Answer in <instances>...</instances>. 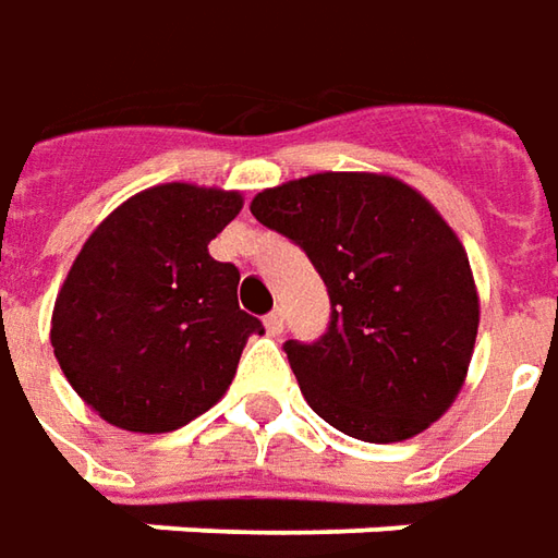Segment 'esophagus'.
<instances>
[{
    "label": "esophagus",
    "mask_w": 558,
    "mask_h": 558,
    "mask_svg": "<svg viewBox=\"0 0 558 558\" xmlns=\"http://www.w3.org/2000/svg\"><path fill=\"white\" fill-rule=\"evenodd\" d=\"M265 330H268V337H278L280 330H283V312L280 308L265 315Z\"/></svg>",
    "instance_id": "1"
}]
</instances>
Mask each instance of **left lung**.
Returning <instances> with one entry per match:
<instances>
[{
  "instance_id": "left-lung-1",
  "label": "left lung",
  "mask_w": 558,
  "mask_h": 558,
  "mask_svg": "<svg viewBox=\"0 0 558 558\" xmlns=\"http://www.w3.org/2000/svg\"><path fill=\"white\" fill-rule=\"evenodd\" d=\"M250 213L302 246L327 283L324 337L283 342L320 420L389 445L451 408L470 371L478 293L433 203L392 175L317 172L262 191Z\"/></svg>"
}]
</instances>
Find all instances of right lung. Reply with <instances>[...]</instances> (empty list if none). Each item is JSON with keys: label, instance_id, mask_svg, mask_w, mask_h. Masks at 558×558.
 <instances>
[{"label": "right lung", "instance_id": "1", "mask_svg": "<svg viewBox=\"0 0 558 558\" xmlns=\"http://www.w3.org/2000/svg\"><path fill=\"white\" fill-rule=\"evenodd\" d=\"M238 191L157 184L107 216L68 271L51 345L68 383L110 426L172 433L219 401L243 345L265 333L238 305L241 271L209 241Z\"/></svg>", "mask_w": 558, "mask_h": 558}]
</instances>
